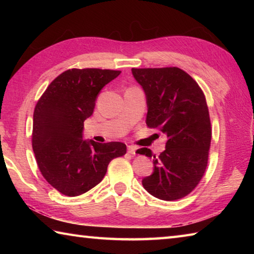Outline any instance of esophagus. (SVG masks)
<instances>
[{"instance_id": "1", "label": "esophagus", "mask_w": 254, "mask_h": 254, "mask_svg": "<svg viewBox=\"0 0 254 254\" xmlns=\"http://www.w3.org/2000/svg\"><path fill=\"white\" fill-rule=\"evenodd\" d=\"M136 151V148L134 145H127V152L131 153V154H135Z\"/></svg>"}]
</instances>
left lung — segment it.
I'll use <instances>...</instances> for the list:
<instances>
[{
	"instance_id": "1",
	"label": "left lung",
	"mask_w": 254,
	"mask_h": 254,
	"mask_svg": "<svg viewBox=\"0 0 254 254\" xmlns=\"http://www.w3.org/2000/svg\"><path fill=\"white\" fill-rule=\"evenodd\" d=\"M147 100L145 123L167 136L156 158L148 148L137 153L153 158V173L142 179L145 190L162 200L183 198L205 173L212 128L208 107L198 84L177 67L132 68Z\"/></svg>"
}]
</instances>
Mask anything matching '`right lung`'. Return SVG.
Returning <instances> with one entry per match:
<instances>
[{
    "instance_id": "add662e5",
    "label": "right lung",
    "mask_w": 254,
    "mask_h": 254,
    "mask_svg": "<svg viewBox=\"0 0 254 254\" xmlns=\"http://www.w3.org/2000/svg\"><path fill=\"white\" fill-rule=\"evenodd\" d=\"M120 70L68 69L55 78L33 113L32 148L42 176L59 192L75 197L102 182L112 159L127 152L122 142L84 140V121L93 114L102 88Z\"/></svg>"
}]
</instances>
